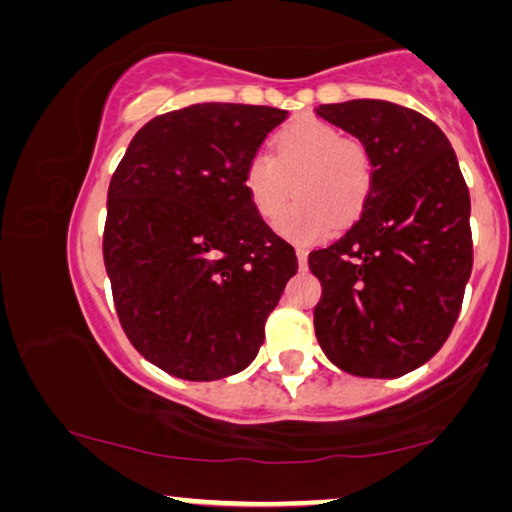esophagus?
Instances as JSON below:
<instances>
[{
	"label": "esophagus",
	"instance_id": "1",
	"mask_svg": "<svg viewBox=\"0 0 512 512\" xmlns=\"http://www.w3.org/2000/svg\"><path fill=\"white\" fill-rule=\"evenodd\" d=\"M297 259H299V266H301V269H306V262H308V250H306V248H297Z\"/></svg>",
	"mask_w": 512,
	"mask_h": 512
}]
</instances>
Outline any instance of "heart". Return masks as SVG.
I'll list each match as a JSON object with an SVG mask.
<instances>
[{
  "instance_id": "b5f03b06",
  "label": "heart",
  "mask_w": 512,
  "mask_h": 512,
  "mask_svg": "<svg viewBox=\"0 0 512 512\" xmlns=\"http://www.w3.org/2000/svg\"><path fill=\"white\" fill-rule=\"evenodd\" d=\"M298 187L300 201L278 218L276 232L297 243H315L362 215L373 190L371 153L327 122L306 118L273 141V157H250L243 187L259 218L273 220Z\"/></svg>"
}]
</instances>
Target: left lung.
Masks as SVG:
<instances>
[{"mask_svg": "<svg viewBox=\"0 0 512 512\" xmlns=\"http://www.w3.org/2000/svg\"><path fill=\"white\" fill-rule=\"evenodd\" d=\"M315 115L366 146L373 190L341 239L308 255L315 336L338 369L399 378L441 350L473 266L471 199L448 136L417 111L352 99Z\"/></svg>", "mask_w": 512, "mask_h": 512, "instance_id": "1", "label": "left lung"}]
</instances>
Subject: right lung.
Segmentation results:
<instances>
[{
	"mask_svg": "<svg viewBox=\"0 0 512 512\" xmlns=\"http://www.w3.org/2000/svg\"><path fill=\"white\" fill-rule=\"evenodd\" d=\"M285 115L192 104L143 125L115 169L104 227L115 311L169 376L204 383L246 369L299 269L243 187L248 160Z\"/></svg>",
	"mask_w": 512,
	"mask_h": 512,
	"instance_id": "right-lung-1",
	"label": "right lung"
}]
</instances>
